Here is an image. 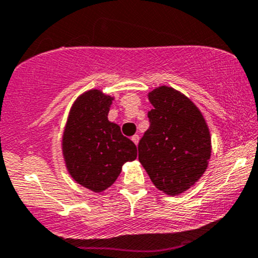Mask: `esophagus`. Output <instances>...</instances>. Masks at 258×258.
<instances>
[{
    "label": "esophagus",
    "instance_id": "34e87169",
    "mask_svg": "<svg viewBox=\"0 0 258 258\" xmlns=\"http://www.w3.org/2000/svg\"><path fill=\"white\" fill-rule=\"evenodd\" d=\"M131 140L134 141L135 145H137L138 141H140V136H138V135H135V136H132V137H131Z\"/></svg>",
    "mask_w": 258,
    "mask_h": 258
}]
</instances>
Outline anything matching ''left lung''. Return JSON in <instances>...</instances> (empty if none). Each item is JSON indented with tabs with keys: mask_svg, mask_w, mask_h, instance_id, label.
I'll use <instances>...</instances> for the list:
<instances>
[{
	"mask_svg": "<svg viewBox=\"0 0 258 258\" xmlns=\"http://www.w3.org/2000/svg\"><path fill=\"white\" fill-rule=\"evenodd\" d=\"M147 96L153 108L148 112L150 128L138 145V159L156 188L175 197L207 170L210 131L202 111L180 91L163 85Z\"/></svg>",
	"mask_w": 258,
	"mask_h": 258,
	"instance_id": "left-lung-1",
	"label": "left lung"
}]
</instances>
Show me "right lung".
<instances>
[{
	"label": "right lung",
	"instance_id": "obj_1",
	"mask_svg": "<svg viewBox=\"0 0 258 258\" xmlns=\"http://www.w3.org/2000/svg\"><path fill=\"white\" fill-rule=\"evenodd\" d=\"M115 97L90 89L73 102L61 136V153L70 177L101 193L116 181L122 165L137 158V147L121 134L108 111Z\"/></svg>",
	"mask_w": 258,
	"mask_h": 258
}]
</instances>
